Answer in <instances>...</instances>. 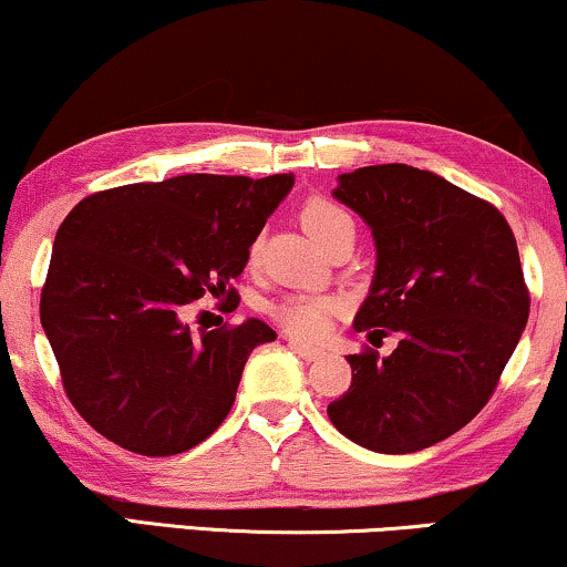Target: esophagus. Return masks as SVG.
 Segmentation results:
<instances>
[{
  "mask_svg": "<svg viewBox=\"0 0 567 567\" xmlns=\"http://www.w3.org/2000/svg\"><path fill=\"white\" fill-rule=\"evenodd\" d=\"M289 348L297 355H301V359L305 361H317L322 355V351L320 348H315V346H307V343H301V340H297V338H289Z\"/></svg>",
  "mask_w": 567,
  "mask_h": 567,
  "instance_id": "34e87169",
  "label": "esophagus"
}]
</instances>
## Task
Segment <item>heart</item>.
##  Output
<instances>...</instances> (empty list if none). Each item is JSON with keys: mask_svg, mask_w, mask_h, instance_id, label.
I'll return each mask as SVG.
<instances>
[{"mask_svg": "<svg viewBox=\"0 0 567 567\" xmlns=\"http://www.w3.org/2000/svg\"><path fill=\"white\" fill-rule=\"evenodd\" d=\"M299 216L305 229L324 247V250L343 237L355 239L353 216L348 214L343 206H338L336 200L324 196H312L305 206H301ZM260 245V237H255L250 245V260L258 258ZM336 309L338 301L330 297H317V293H286V297L268 307V312L286 332H291V336L320 338L322 332L328 330V320Z\"/></svg>", "mask_w": 567, "mask_h": 567, "instance_id": "heart-1", "label": "heart"}]
</instances>
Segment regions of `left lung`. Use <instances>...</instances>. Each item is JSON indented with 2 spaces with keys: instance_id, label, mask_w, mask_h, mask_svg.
Returning a JSON list of instances; mask_svg holds the SVG:
<instances>
[{
  "instance_id": "1",
  "label": "left lung",
  "mask_w": 567,
  "mask_h": 567,
  "mask_svg": "<svg viewBox=\"0 0 567 567\" xmlns=\"http://www.w3.org/2000/svg\"><path fill=\"white\" fill-rule=\"evenodd\" d=\"M369 224L377 270L353 328L398 332L390 355H348L351 386L328 405L346 439L410 454L464 429L498 384L529 320L516 237L487 200L410 165L338 177Z\"/></svg>"
}]
</instances>
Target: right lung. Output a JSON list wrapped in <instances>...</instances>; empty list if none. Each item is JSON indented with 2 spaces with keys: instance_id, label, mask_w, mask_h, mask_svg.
I'll return each mask as SVG.
<instances>
[{
  "instance_id": "1",
  "label": "right lung",
  "mask_w": 567,
  "mask_h": 567,
  "mask_svg": "<svg viewBox=\"0 0 567 567\" xmlns=\"http://www.w3.org/2000/svg\"><path fill=\"white\" fill-rule=\"evenodd\" d=\"M293 175H181L92 193L56 231L41 324L84 421L128 452H188L224 423L260 320L200 330L185 305L239 299L250 258Z\"/></svg>"
}]
</instances>
